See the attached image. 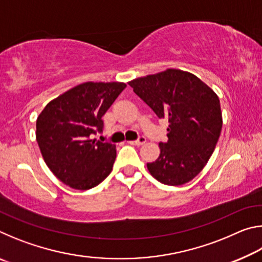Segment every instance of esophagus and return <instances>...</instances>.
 Returning <instances> with one entry per match:
<instances>
[{
    "instance_id": "obj_1",
    "label": "esophagus",
    "mask_w": 262,
    "mask_h": 262,
    "mask_svg": "<svg viewBox=\"0 0 262 262\" xmlns=\"http://www.w3.org/2000/svg\"><path fill=\"white\" fill-rule=\"evenodd\" d=\"M145 141H147V140H145L144 136H140L137 140H135V141H129V142H128V143L134 144V145H142V144L145 143Z\"/></svg>"
}]
</instances>
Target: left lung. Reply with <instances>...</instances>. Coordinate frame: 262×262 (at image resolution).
I'll return each mask as SVG.
<instances>
[{
  "instance_id": "8db88e82",
  "label": "left lung",
  "mask_w": 262,
  "mask_h": 262,
  "mask_svg": "<svg viewBox=\"0 0 262 262\" xmlns=\"http://www.w3.org/2000/svg\"><path fill=\"white\" fill-rule=\"evenodd\" d=\"M135 94L168 120L167 142L147 167L155 179L168 186L195 178L214 152L222 130L220 99L200 78L179 69L148 75L130 81Z\"/></svg>"
}]
</instances>
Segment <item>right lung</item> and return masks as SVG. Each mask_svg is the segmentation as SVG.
<instances>
[{
    "label": "right lung",
    "mask_w": 262,
    "mask_h": 262,
    "mask_svg": "<svg viewBox=\"0 0 262 262\" xmlns=\"http://www.w3.org/2000/svg\"><path fill=\"white\" fill-rule=\"evenodd\" d=\"M126 86L121 82L82 83L51 100L39 114L35 139L43 161L69 187H96L112 171L115 145L91 136L103 132L101 118Z\"/></svg>",
    "instance_id": "add662e5"
}]
</instances>
